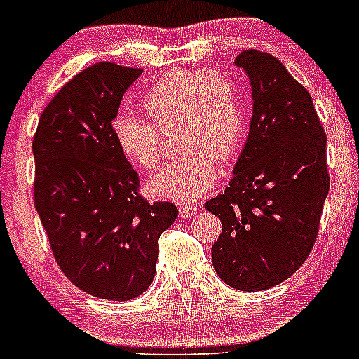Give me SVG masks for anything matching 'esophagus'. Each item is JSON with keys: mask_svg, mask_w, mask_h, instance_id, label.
I'll use <instances>...</instances> for the list:
<instances>
[{"mask_svg": "<svg viewBox=\"0 0 359 359\" xmlns=\"http://www.w3.org/2000/svg\"><path fill=\"white\" fill-rule=\"evenodd\" d=\"M200 212V208H198L196 205H180L179 206V213H180V217H182V219H189V217H194L196 215V213Z\"/></svg>", "mask_w": 359, "mask_h": 359, "instance_id": "34e87169", "label": "esophagus"}]
</instances>
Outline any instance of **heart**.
<instances>
[{"instance_id": "b5f03b06", "label": "heart", "mask_w": 359, "mask_h": 359, "mask_svg": "<svg viewBox=\"0 0 359 359\" xmlns=\"http://www.w3.org/2000/svg\"><path fill=\"white\" fill-rule=\"evenodd\" d=\"M153 122L132 112L112 121V137L123 156L146 170L156 168L163 147L159 130L179 125L184 156L151 179L154 196L191 203L217 180L213 158L227 161L236 154L247 132V111L238 86L220 71L173 69L158 79L142 99Z\"/></svg>"}]
</instances>
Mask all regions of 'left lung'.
Instances as JSON below:
<instances>
[{
  "label": "left lung",
  "mask_w": 359,
  "mask_h": 359,
  "mask_svg": "<svg viewBox=\"0 0 359 359\" xmlns=\"http://www.w3.org/2000/svg\"><path fill=\"white\" fill-rule=\"evenodd\" d=\"M253 114L224 194L205 203L222 222L212 262L224 283L260 292L288 280L316 241L330 189L327 133L309 92L271 53L243 50Z\"/></svg>",
  "instance_id": "1"
}]
</instances>
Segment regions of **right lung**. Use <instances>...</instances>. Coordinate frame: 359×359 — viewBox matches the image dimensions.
Returning <instances> with one entry per match:
<instances>
[{"label":"right lung","mask_w":359,"mask_h":359,"mask_svg":"<svg viewBox=\"0 0 359 359\" xmlns=\"http://www.w3.org/2000/svg\"><path fill=\"white\" fill-rule=\"evenodd\" d=\"M142 69L99 62L59 90L32 140L34 206L53 257L79 290L130 300L156 274L159 236L173 203H149L112 137V121Z\"/></svg>","instance_id":"right-lung-1"}]
</instances>
